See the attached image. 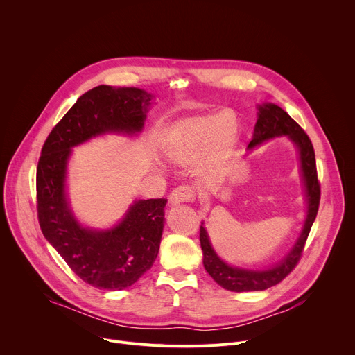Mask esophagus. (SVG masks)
<instances>
[{"instance_id":"obj_1","label":"esophagus","mask_w":355,"mask_h":355,"mask_svg":"<svg viewBox=\"0 0 355 355\" xmlns=\"http://www.w3.org/2000/svg\"><path fill=\"white\" fill-rule=\"evenodd\" d=\"M195 199V189L189 185H180L173 189L168 196L171 205L182 204V202H192Z\"/></svg>"}]
</instances>
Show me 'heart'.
Wrapping results in <instances>:
<instances>
[{
    "label": "heart",
    "mask_w": 355,
    "mask_h": 355,
    "mask_svg": "<svg viewBox=\"0 0 355 355\" xmlns=\"http://www.w3.org/2000/svg\"><path fill=\"white\" fill-rule=\"evenodd\" d=\"M237 133V118L230 110H225L216 116L189 118L173 128L166 153L173 162L189 163L202 153L208 143L214 151L227 150L236 141Z\"/></svg>",
    "instance_id": "heart-1"
}]
</instances>
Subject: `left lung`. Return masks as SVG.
I'll use <instances>...</instances> for the list:
<instances>
[{
  "mask_svg": "<svg viewBox=\"0 0 355 355\" xmlns=\"http://www.w3.org/2000/svg\"><path fill=\"white\" fill-rule=\"evenodd\" d=\"M259 110L260 114L254 128V136H252V140L248 143V148H252L264 140L282 135H286L297 146L300 155V168L306 187L308 218L300 233V237L297 239L295 247L291 250L286 259H284L282 263H279L274 268L266 271L240 270L225 264L214 251L205 227L200 226L199 240L202 251H204V267L208 274L215 279V282H218L222 288L233 292L268 289L279 284L293 271L303 254V248H305L309 232L316 219L320 204V182L318 180L315 148L309 136L278 105L264 104Z\"/></svg>",
  "mask_w": 355,
  "mask_h": 355,
  "instance_id": "obj_1",
  "label": "left lung"
}]
</instances>
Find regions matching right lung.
<instances>
[{
    "label": "right lung",
    "instance_id": "add662e5",
    "mask_svg": "<svg viewBox=\"0 0 355 355\" xmlns=\"http://www.w3.org/2000/svg\"><path fill=\"white\" fill-rule=\"evenodd\" d=\"M151 95L139 88L98 85L83 94L49 133L36 168L37 219L43 236L85 284L121 291L157 259L166 198L136 200L123 220L107 232L81 227L64 195L71 147L105 132H140Z\"/></svg>",
    "mask_w": 355,
    "mask_h": 355
}]
</instances>
